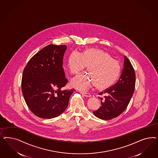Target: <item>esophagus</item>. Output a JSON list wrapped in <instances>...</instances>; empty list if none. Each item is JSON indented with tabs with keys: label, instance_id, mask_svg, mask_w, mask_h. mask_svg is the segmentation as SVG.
Listing matches in <instances>:
<instances>
[{
	"label": "esophagus",
	"instance_id": "34e87169",
	"mask_svg": "<svg viewBox=\"0 0 158 158\" xmlns=\"http://www.w3.org/2000/svg\"><path fill=\"white\" fill-rule=\"evenodd\" d=\"M81 92V94H82L84 96H85V97H91V94H89V93H87V92Z\"/></svg>",
	"mask_w": 158,
	"mask_h": 158
}]
</instances>
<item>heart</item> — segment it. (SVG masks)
<instances>
[{
  "label": "heart",
  "instance_id": "b5f03b06",
  "mask_svg": "<svg viewBox=\"0 0 158 158\" xmlns=\"http://www.w3.org/2000/svg\"><path fill=\"white\" fill-rule=\"evenodd\" d=\"M86 66L88 73L74 77L71 84L74 87L87 90L95 84L96 87L105 89L110 87L119 77L121 66L118 61L104 51L91 48L81 54L71 52L67 59V67L73 74H77Z\"/></svg>",
  "mask_w": 158,
  "mask_h": 158
}]
</instances>
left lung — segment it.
Segmentation results:
<instances>
[{
  "instance_id": "obj_1",
  "label": "left lung",
  "mask_w": 158,
  "mask_h": 158,
  "mask_svg": "<svg viewBox=\"0 0 158 158\" xmlns=\"http://www.w3.org/2000/svg\"><path fill=\"white\" fill-rule=\"evenodd\" d=\"M135 85V74L131 62L124 56V68L118 81L112 87L99 93L105 94L101 98V106L93 112L102 120H111L118 116L127 107L132 98Z\"/></svg>"
}]
</instances>
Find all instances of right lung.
<instances>
[{"mask_svg": "<svg viewBox=\"0 0 158 158\" xmlns=\"http://www.w3.org/2000/svg\"><path fill=\"white\" fill-rule=\"evenodd\" d=\"M66 45H49L33 56L23 71L21 89L26 103L37 117L52 118L66 109L74 89L67 82L63 65Z\"/></svg>", "mask_w": 158, "mask_h": 158, "instance_id": "obj_1", "label": "right lung"}]
</instances>
